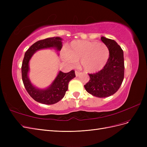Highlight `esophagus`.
Wrapping results in <instances>:
<instances>
[{"instance_id": "obj_1", "label": "esophagus", "mask_w": 147, "mask_h": 147, "mask_svg": "<svg viewBox=\"0 0 147 147\" xmlns=\"http://www.w3.org/2000/svg\"><path fill=\"white\" fill-rule=\"evenodd\" d=\"M75 75H76V77H78L80 74V72H79L78 71H75Z\"/></svg>"}]
</instances>
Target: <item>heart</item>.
Instances as JSON below:
<instances>
[{"label":"heart","mask_w":147,"mask_h":147,"mask_svg":"<svg viewBox=\"0 0 147 147\" xmlns=\"http://www.w3.org/2000/svg\"><path fill=\"white\" fill-rule=\"evenodd\" d=\"M109 57V48L104 43L82 40L71 42L63 54L64 61L70 64L80 61L81 68L88 73L100 70Z\"/></svg>","instance_id":"1"}]
</instances>
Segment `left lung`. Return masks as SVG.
Returning a JSON list of instances; mask_svg holds the SVG:
<instances>
[{"label": "left lung", "mask_w": 147, "mask_h": 147, "mask_svg": "<svg viewBox=\"0 0 147 147\" xmlns=\"http://www.w3.org/2000/svg\"><path fill=\"white\" fill-rule=\"evenodd\" d=\"M101 40L109 50V57L99 72L89 74L90 81L84 88L88 92L97 97H107L114 94L121 86L124 79L123 51L113 40L101 37Z\"/></svg>", "instance_id": "left-lung-1"}]
</instances>
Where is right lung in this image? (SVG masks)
I'll list each match as a JSON object with an SVG mask.
<instances>
[{
    "mask_svg": "<svg viewBox=\"0 0 147 147\" xmlns=\"http://www.w3.org/2000/svg\"><path fill=\"white\" fill-rule=\"evenodd\" d=\"M62 40L63 38L59 37L43 39L34 43L25 53L21 67L22 79L29 94L40 103L51 105L58 102L64 97L65 92L68 90L69 82L75 77L74 70H71L68 73L59 71L50 85L46 88L41 89L35 86L28 76L30 70L29 61L34 53L38 50L48 48H55L57 51H59L63 47Z\"/></svg>",
    "mask_w": 147,
    "mask_h": 147,
    "instance_id": "right-lung-1",
    "label": "right lung"
}]
</instances>
